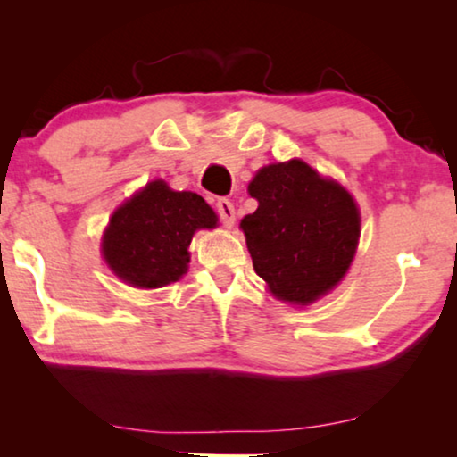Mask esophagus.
Instances as JSON below:
<instances>
[{
  "mask_svg": "<svg viewBox=\"0 0 457 457\" xmlns=\"http://www.w3.org/2000/svg\"><path fill=\"white\" fill-rule=\"evenodd\" d=\"M216 212H218V218H220V222L224 227H233L235 224V205L230 199H218L216 202Z\"/></svg>",
  "mask_w": 457,
  "mask_h": 457,
  "instance_id": "34e87169",
  "label": "esophagus"
}]
</instances>
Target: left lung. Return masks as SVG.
I'll return each mask as SVG.
<instances>
[{
    "label": "left lung",
    "instance_id": "8db88e82",
    "mask_svg": "<svg viewBox=\"0 0 457 457\" xmlns=\"http://www.w3.org/2000/svg\"><path fill=\"white\" fill-rule=\"evenodd\" d=\"M258 210L241 220L253 268L278 299L308 305L345 277L360 212L335 180L302 160L262 168L249 183Z\"/></svg>",
    "mask_w": 457,
    "mask_h": 457
}]
</instances>
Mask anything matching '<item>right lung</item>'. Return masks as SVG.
I'll return each instance as SVG.
<instances>
[{
    "instance_id": "obj_1",
    "label": "right lung",
    "mask_w": 457,
    "mask_h": 457,
    "mask_svg": "<svg viewBox=\"0 0 457 457\" xmlns=\"http://www.w3.org/2000/svg\"><path fill=\"white\" fill-rule=\"evenodd\" d=\"M214 210L191 191H172L154 180L112 216L102 253L124 283L158 289L187 272L189 243L197 228H214Z\"/></svg>"
}]
</instances>
